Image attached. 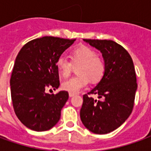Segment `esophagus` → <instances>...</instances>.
<instances>
[{"label":"esophagus","mask_w":151,"mask_h":151,"mask_svg":"<svg viewBox=\"0 0 151 151\" xmlns=\"http://www.w3.org/2000/svg\"><path fill=\"white\" fill-rule=\"evenodd\" d=\"M75 94H73V93H69V97H73V96H74Z\"/></svg>","instance_id":"obj_1"}]
</instances>
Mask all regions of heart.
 <instances>
[{
    "mask_svg": "<svg viewBox=\"0 0 151 151\" xmlns=\"http://www.w3.org/2000/svg\"><path fill=\"white\" fill-rule=\"evenodd\" d=\"M56 65L63 78L69 77L73 67H78L77 73L78 75L62 83L63 90L73 94H77L86 87L89 80L94 83L99 82L106 70L104 60L97 56L95 50L89 47H81L73 50L70 60L63 55L58 56Z\"/></svg>",
    "mask_w": 151,
    "mask_h": 151,
    "instance_id": "1",
    "label": "heart"
}]
</instances>
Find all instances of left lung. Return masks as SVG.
<instances>
[{
	"mask_svg": "<svg viewBox=\"0 0 151 151\" xmlns=\"http://www.w3.org/2000/svg\"><path fill=\"white\" fill-rule=\"evenodd\" d=\"M102 52L104 76L95 88L83 95L80 117L84 126L96 134L116 129L133 111L137 88L136 72L131 56L112 40H84ZM98 94L99 101L90 95Z\"/></svg>",
	"mask_w": 151,
	"mask_h": 151,
	"instance_id": "8db88e82",
	"label": "left lung"
}]
</instances>
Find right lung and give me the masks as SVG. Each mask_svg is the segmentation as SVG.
I'll return each mask as SVG.
<instances>
[{
	"instance_id": "obj_1",
	"label": "right lung",
	"mask_w": 151,
	"mask_h": 151,
	"mask_svg": "<svg viewBox=\"0 0 151 151\" xmlns=\"http://www.w3.org/2000/svg\"><path fill=\"white\" fill-rule=\"evenodd\" d=\"M75 40L44 36L29 41L18 52L10 78L11 99L16 116L28 129L46 131L59 121L69 93L50 95L45 90L59 87L56 60Z\"/></svg>"
}]
</instances>
